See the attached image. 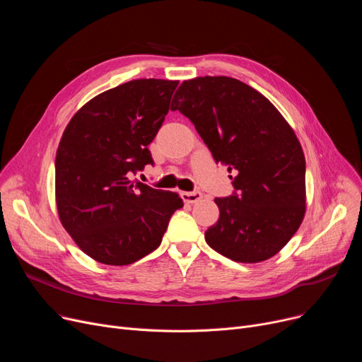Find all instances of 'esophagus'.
Returning <instances> with one entry per match:
<instances>
[{
  "label": "esophagus",
  "instance_id": "1",
  "mask_svg": "<svg viewBox=\"0 0 362 362\" xmlns=\"http://www.w3.org/2000/svg\"><path fill=\"white\" fill-rule=\"evenodd\" d=\"M202 198V194L199 191H194V192H182V199L187 204H195Z\"/></svg>",
  "mask_w": 362,
  "mask_h": 362
}]
</instances>
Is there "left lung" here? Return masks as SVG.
Instances as JSON below:
<instances>
[{
	"mask_svg": "<svg viewBox=\"0 0 362 362\" xmlns=\"http://www.w3.org/2000/svg\"><path fill=\"white\" fill-rule=\"evenodd\" d=\"M171 110L191 120L235 194L216 198L220 217L205 232L218 254L254 264L276 255L305 216V157L291 124L262 93L227 76L185 81Z\"/></svg>",
	"mask_w": 362,
	"mask_h": 362,
	"instance_id": "left-lung-1",
	"label": "left lung"
}]
</instances>
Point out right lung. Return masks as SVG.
<instances>
[{
    "instance_id": "right-lung-1",
    "label": "right lung",
    "mask_w": 362,
    "mask_h": 362,
    "mask_svg": "<svg viewBox=\"0 0 362 362\" xmlns=\"http://www.w3.org/2000/svg\"><path fill=\"white\" fill-rule=\"evenodd\" d=\"M179 81L136 79L88 101L64 129L55 157L60 221L92 259L127 265L157 250L176 192L130 180L152 164L148 145L161 127Z\"/></svg>"
}]
</instances>
